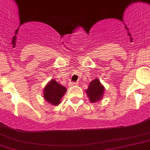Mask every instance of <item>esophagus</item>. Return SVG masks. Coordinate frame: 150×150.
I'll list each match as a JSON object with an SVG mask.
<instances>
[{"instance_id":"obj_1","label":"esophagus","mask_w":150,"mask_h":150,"mask_svg":"<svg viewBox=\"0 0 150 150\" xmlns=\"http://www.w3.org/2000/svg\"><path fill=\"white\" fill-rule=\"evenodd\" d=\"M78 82H70L69 85L70 86H75V85H78Z\"/></svg>"}]
</instances>
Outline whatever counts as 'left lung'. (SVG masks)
Wrapping results in <instances>:
<instances>
[{"instance_id":"1","label":"left lung","mask_w":150,"mask_h":150,"mask_svg":"<svg viewBox=\"0 0 150 150\" xmlns=\"http://www.w3.org/2000/svg\"><path fill=\"white\" fill-rule=\"evenodd\" d=\"M87 94L91 102H96L102 98L104 94V87L101 84L98 79H94L90 82L88 89L87 90Z\"/></svg>"}]
</instances>
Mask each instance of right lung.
<instances>
[{
    "mask_svg": "<svg viewBox=\"0 0 150 150\" xmlns=\"http://www.w3.org/2000/svg\"><path fill=\"white\" fill-rule=\"evenodd\" d=\"M67 90L65 87L52 79L44 89V98L51 105H57L60 104V98L63 96Z\"/></svg>",
    "mask_w": 150,
    "mask_h": 150,
    "instance_id": "add662e5",
    "label": "right lung"
}]
</instances>
